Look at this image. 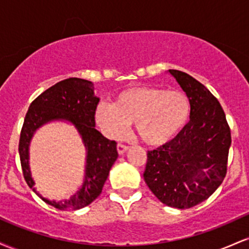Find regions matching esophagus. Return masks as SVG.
<instances>
[{"instance_id": "esophagus-1", "label": "esophagus", "mask_w": 249, "mask_h": 249, "mask_svg": "<svg viewBox=\"0 0 249 249\" xmlns=\"http://www.w3.org/2000/svg\"><path fill=\"white\" fill-rule=\"evenodd\" d=\"M127 150H128V146H127V145L121 144V142H119V144L117 145V151H118V153H119V154H124L125 152H126Z\"/></svg>"}]
</instances>
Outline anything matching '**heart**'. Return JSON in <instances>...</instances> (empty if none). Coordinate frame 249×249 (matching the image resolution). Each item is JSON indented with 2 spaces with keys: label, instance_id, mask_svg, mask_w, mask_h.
Masks as SVG:
<instances>
[{
  "label": "heart",
  "instance_id": "obj_1",
  "mask_svg": "<svg viewBox=\"0 0 249 249\" xmlns=\"http://www.w3.org/2000/svg\"><path fill=\"white\" fill-rule=\"evenodd\" d=\"M190 112V99L181 91L136 87L118 93L113 104H99L96 121L111 138H119L134 124L141 141L158 146L184 128Z\"/></svg>",
  "mask_w": 249,
  "mask_h": 249
}]
</instances>
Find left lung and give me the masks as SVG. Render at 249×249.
<instances>
[{"label":"left lung","instance_id":"left-lung-1","mask_svg":"<svg viewBox=\"0 0 249 249\" xmlns=\"http://www.w3.org/2000/svg\"><path fill=\"white\" fill-rule=\"evenodd\" d=\"M168 71L190 99V122L172 141L147 151L144 179L162 204L186 210L210 198L224 181L232 138L211 91L186 72Z\"/></svg>","mask_w":249,"mask_h":249}]
</instances>
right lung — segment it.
Segmentation results:
<instances>
[{
	"mask_svg": "<svg viewBox=\"0 0 249 249\" xmlns=\"http://www.w3.org/2000/svg\"><path fill=\"white\" fill-rule=\"evenodd\" d=\"M98 103L99 98L95 96L92 83L71 77L56 83L34 99L25 115L18 142L23 177L28 186L33 188L43 201L62 211L79 210L90 205L101 194L108 172L118 157L117 142L105 138L95 128ZM55 119H65L72 122L81 133L88 150L87 173L83 187L70 200L64 203L50 202L37 194L33 188L35 183L31 178L29 168L27 147L31 137L39 126Z\"/></svg>",
	"mask_w": 249,
	"mask_h": 249,
	"instance_id": "1",
	"label": "right lung"
}]
</instances>
